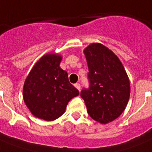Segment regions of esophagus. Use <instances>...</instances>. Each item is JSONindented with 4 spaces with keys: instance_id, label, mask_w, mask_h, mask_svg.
I'll list each match as a JSON object with an SVG mask.
<instances>
[{
    "instance_id": "esophagus-1",
    "label": "esophagus",
    "mask_w": 152,
    "mask_h": 152,
    "mask_svg": "<svg viewBox=\"0 0 152 152\" xmlns=\"http://www.w3.org/2000/svg\"><path fill=\"white\" fill-rule=\"evenodd\" d=\"M75 87H76V88H77V89H78L79 91L80 90V83H75Z\"/></svg>"
}]
</instances>
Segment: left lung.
Wrapping results in <instances>:
<instances>
[{
	"instance_id": "8db88e82",
	"label": "left lung",
	"mask_w": 152,
	"mask_h": 152,
	"mask_svg": "<svg viewBox=\"0 0 152 152\" xmlns=\"http://www.w3.org/2000/svg\"><path fill=\"white\" fill-rule=\"evenodd\" d=\"M89 87L80 92L88 114L106 124L122 113L130 95L129 80L118 57L106 46L91 44L83 50Z\"/></svg>"
}]
</instances>
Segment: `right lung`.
<instances>
[{"mask_svg":"<svg viewBox=\"0 0 152 152\" xmlns=\"http://www.w3.org/2000/svg\"><path fill=\"white\" fill-rule=\"evenodd\" d=\"M61 61L59 55H44L25 80V104L33 115L43 120L61 117L68 102L79 95V91L69 83L67 72L60 68Z\"/></svg>","mask_w":152,"mask_h":152,"instance_id":"right-lung-1","label":"right lung"}]
</instances>
